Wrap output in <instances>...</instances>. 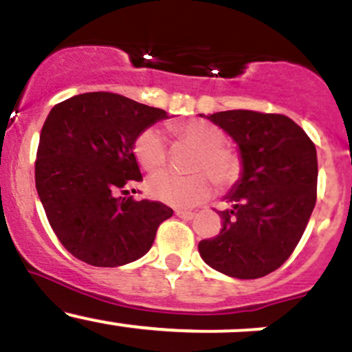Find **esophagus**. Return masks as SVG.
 <instances>
[{
    "label": "esophagus",
    "mask_w": 352,
    "mask_h": 352,
    "mask_svg": "<svg viewBox=\"0 0 352 352\" xmlns=\"http://www.w3.org/2000/svg\"><path fill=\"white\" fill-rule=\"evenodd\" d=\"M175 214L179 216V218H182V219H192L194 216V212H190V211H184V209H177L175 211Z\"/></svg>",
    "instance_id": "obj_1"
}]
</instances>
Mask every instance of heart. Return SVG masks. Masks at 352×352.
Listing matches in <instances>:
<instances>
[{
  "label": "heart",
  "mask_w": 352,
  "mask_h": 352,
  "mask_svg": "<svg viewBox=\"0 0 352 352\" xmlns=\"http://www.w3.org/2000/svg\"><path fill=\"white\" fill-rule=\"evenodd\" d=\"M173 136L197 150L192 162L194 175L182 177L173 172H160L146 182L148 196L173 208H194L214 190L215 180L221 189H228L242 175V158L225 146L226 134L214 124L190 119L172 126ZM133 153L141 168L155 172L166 163L168 146L162 129L151 126L141 131L133 144Z\"/></svg>",
  "instance_id": "obj_1"
}]
</instances>
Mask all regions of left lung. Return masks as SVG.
<instances>
[{"mask_svg": "<svg viewBox=\"0 0 352 352\" xmlns=\"http://www.w3.org/2000/svg\"><path fill=\"white\" fill-rule=\"evenodd\" d=\"M206 119L239 144L242 175L225 196L221 232L201 240L199 254L230 278H262L285 264L307 228L317 201V150L281 113L226 110Z\"/></svg>", "mask_w": 352, "mask_h": 352, "instance_id": "obj_1", "label": "left lung"}]
</instances>
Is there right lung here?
I'll list each match as a JSON object with an SVG mask.
<instances>
[{"label": "right lung", "mask_w": 352, "mask_h": 352, "mask_svg": "<svg viewBox=\"0 0 352 352\" xmlns=\"http://www.w3.org/2000/svg\"><path fill=\"white\" fill-rule=\"evenodd\" d=\"M163 119L165 110L109 91L74 95L49 112L35 187L56 236L76 258L97 267L138 261L173 214L163 202L117 197L143 180L134 140Z\"/></svg>", "instance_id": "obj_1"}]
</instances>
